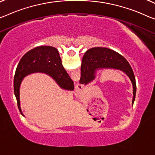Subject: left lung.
<instances>
[{
	"mask_svg": "<svg viewBox=\"0 0 155 155\" xmlns=\"http://www.w3.org/2000/svg\"><path fill=\"white\" fill-rule=\"evenodd\" d=\"M121 71L129 78L133 87L132 104L136 96L137 85L132 68L124 57L107 48L96 47L88 50L83 56L81 65V84H87L95 80L97 71L102 69Z\"/></svg>",
	"mask_w": 155,
	"mask_h": 155,
	"instance_id": "obj_1",
	"label": "left lung"
}]
</instances>
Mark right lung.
<instances>
[{"label":"right lung","mask_w":155,"mask_h":155,"mask_svg":"<svg viewBox=\"0 0 155 155\" xmlns=\"http://www.w3.org/2000/svg\"><path fill=\"white\" fill-rule=\"evenodd\" d=\"M35 73H46L62 89L68 91L74 89V82L64 68L58 49L48 46L35 48L21 59L14 75V94L21 114H22L19 97L21 84L25 76Z\"/></svg>","instance_id":"1"}]
</instances>
